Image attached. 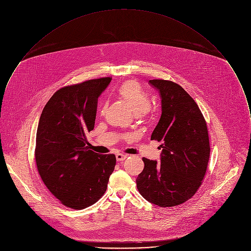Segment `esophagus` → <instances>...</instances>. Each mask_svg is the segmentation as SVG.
Segmentation results:
<instances>
[{"mask_svg":"<svg viewBox=\"0 0 251 251\" xmlns=\"http://www.w3.org/2000/svg\"><path fill=\"white\" fill-rule=\"evenodd\" d=\"M127 156L126 154H123V153H117L116 154V159L117 161H124Z\"/></svg>","mask_w":251,"mask_h":251,"instance_id":"esophagus-1","label":"esophagus"}]
</instances>
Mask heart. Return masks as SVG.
I'll return each instance as SVG.
<instances>
[{"label":"heart","instance_id":"b5f03b06","mask_svg":"<svg viewBox=\"0 0 251 251\" xmlns=\"http://www.w3.org/2000/svg\"><path fill=\"white\" fill-rule=\"evenodd\" d=\"M118 97L124 100L135 115L142 118L149 112L151 106V100L148 94L141 88V86L134 80L124 82L117 91ZM106 110V106L102 107V112Z\"/></svg>","mask_w":251,"mask_h":251}]
</instances>
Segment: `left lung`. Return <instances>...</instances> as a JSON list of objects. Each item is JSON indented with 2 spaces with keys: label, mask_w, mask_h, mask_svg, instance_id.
Wrapping results in <instances>:
<instances>
[{
  "label": "left lung",
  "mask_w": 251,
  "mask_h": 251,
  "mask_svg": "<svg viewBox=\"0 0 251 251\" xmlns=\"http://www.w3.org/2000/svg\"><path fill=\"white\" fill-rule=\"evenodd\" d=\"M161 116L151 139L160 142V162L143 157L136 179L140 194L159 207L178 206L190 199L205 177L210 142L206 121L194 100L178 84L153 79Z\"/></svg>",
  "instance_id": "1"
}]
</instances>
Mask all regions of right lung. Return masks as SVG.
Masks as SVG:
<instances>
[{"label":"right lung","mask_w":251,"mask_h":251,"mask_svg":"<svg viewBox=\"0 0 251 251\" xmlns=\"http://www.w3.org/2000/svg\"><path fill=\"white\" fill-rule=\"evenodd\" d=\"M111 77L58 90L43 108L36 131V167L49 191L74 210L92 206L107 188L114 154L90 150L86 134L94 129L98 99Z\"/></svg>","instance_id":"obj_1"}]
</instances>
